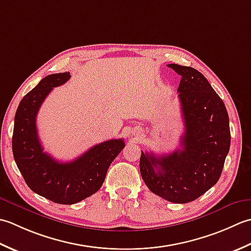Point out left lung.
Instances as JSON below:
<instances>
[{
	"instance_id": "obj_1",
	"label": "left lung",
	"mask_w": 251,
	"mask_h": 251,
	"mask_svg": "<svg viewBox=\"0 0 251 251\" xmlns=\"http://www.w3.org/2000/svg\"><path fill=\"white\" fill-rule=\"evenodd\" d=\"M182 76L177 88L185 132L181 150L155 156L142 151L140 170L147 187L176 203L195 201L216 184L231 145L227 110L198 70L170 64Z\"/></svg>"
}]
</instances>
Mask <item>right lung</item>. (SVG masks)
Segmentation results:
<instances>
[{
	"label": "right lung",
	"instance_id": "obj_1",
	"mask_svg": "<svg viewBox=\"0 0 251 251\" xmlns=\"http://www.w3.org/2000/svg\"><path fill=\"white\" fill-rule=\"evenodd\" d=\"M70 73L47 75L20 100L15 115L12 147L15 162L27 185L53 202L73 204L100 190L110 163L125 148V141L109 140L93 146L74 161L60 162L43 151L37 131L41 105Z\"/></svg>",
	"mask_w": 251,
	"mask_h": 251
}]
</instances>
